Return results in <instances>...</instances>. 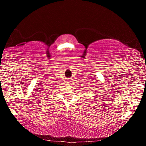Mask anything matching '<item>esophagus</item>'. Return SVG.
<instances>
[{
    "instance_id": "1",
    "label": "esophagus",
    "mask_w": 146,
    "mask_h": 146,
    "mask_svg": "<svg viewBox=\"0 0 146 146\" xmlns=\"http://www.w3.org/2000/svg\"><path fill=\"white\" fill-rule=\"evenodd\" d=\"M67 82H68V84L71 83V81H70V80H68V81H67Z\"/></svg>"
}]
</instances>
